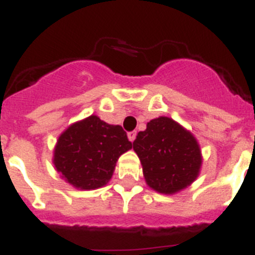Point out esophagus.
<instances>
[{
    "instance_id": "esophagus-1",
    "label": "esophagus",
    "mask_w": 255,
    "mask_h": 255,
    "mask_svg": "<svg viewBox=\"0 0 255 255\" xmlns=\"http://www.w3.org/2000/svg\"><path fill=\"white\" fill-rule=\"evenodd\" d=\"M137 136V132L136 130H132V132H128V138H129V141H132L133 142L134 138H136Z\"/></svg>"
}]
</instances>
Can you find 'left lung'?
<instances>
[{"instance_id":"8db88e82","label":"left lung","mask_w":255,"mask_h":255,"mask_svg":"<svg viewBox=\"0 0 255 255\" xmlns=\"http://www.w3.org/2000/svg\"><path fill=\"white\" fill-rule=\"evenodd\" d=\"M146 183L155 191L173 194L198 177L199 145L190 132L167 117L152 119L133 141Z\"/></svg>"}]
</instances>
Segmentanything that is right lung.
I'll use <instances>...</instances> for the list:
<instances>
[{
    "instance_id": "1",
    "label": "right lung",
    "mask_w": 255,
    "mask_h": 255,
    "mask_svg": "<svg viewBox=\"0 0 255 255\" xmlns=\"http://www.w3.org/2000/svg\"><path fill=\"white\" fill-rule=\"evenodd\" d=\"M132 149L126 130L91 115L74 123L59 137L54 164L70 185L94 190L112 178L115 163Z\"/></svg>"
}]
</instances>
